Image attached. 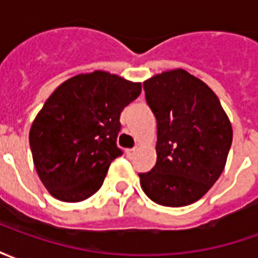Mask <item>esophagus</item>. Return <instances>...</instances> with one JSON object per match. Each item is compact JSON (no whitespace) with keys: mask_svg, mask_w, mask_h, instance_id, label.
<instances>
[{"mask_svg":"<svg viewBox=\"0 0 258 258\" xmlns=\"http://www.w3.org/2000/svg\"><path fill=\"white\" fill-rule=\"evenodd\" d=\"M135 152H137V149L135 148H131V149H125V155L128 157H133L135 155Z\"/></svg>","mask_w":258,"mask_h":258,"instance_id":"obj_1","label":"esophagus"}]
</instances>
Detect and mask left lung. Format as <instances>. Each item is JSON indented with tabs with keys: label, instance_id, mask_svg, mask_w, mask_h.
<instances>
[{
	"label": "left lung",
	"instance_id": "8db88e82",
	"mask_svg": "<svg viewBox=\"0 0 258 258\" xmlns=\"http://www.w3.org/2000/svg\"><path fill=\"white\" fill-rule=\"evenodd\" d=\"M157 123V160L141 173V186L155 203L182 207L216 184L227 163L232 127L217 95L182 69L144 83Z\"/></svg>",
	"mask_w": 258,
	"mask_h": 258
}]
</instances>
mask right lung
I'll use <instances>...</instances> for the list:
<instances>
[{
	"mask_svg": "<svg viewBox=\"0 0 258 258\" xmlns=\"http://www.w3.org/2000/svg\"><path fill=\"white\" fill-rule=\"evenodd\" d=\"M141 94L106 72L79 74L53 91L31 124L29 141L37 174L53 198L81 202L103 184L116 145L120 114Z\"/></svg>",
	"mask_w": 258,
	"mask_h": 258,
	"instance_id": "1",
	"label": "right lung"
}]
</instances>
